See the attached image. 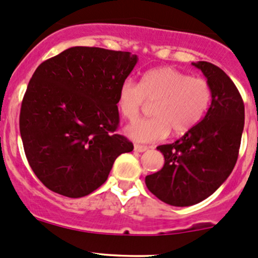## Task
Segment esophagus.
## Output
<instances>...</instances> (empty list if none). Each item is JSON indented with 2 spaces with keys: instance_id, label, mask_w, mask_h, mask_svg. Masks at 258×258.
Listing matches in <instances>:
<instances>
[{
  "instance_id": "esophagus-1",
  "label": "esophagus",
  "mask_w": 258,
  "mask_h": 258,
  "mask_svg": "<svg viewBox=\"0 0 258 258\" xmlns=\"http://www.w3.org/2000/svg\"><path fill=\"white\" fill-rule=\"evenodd\" d=\"M135 151L138 152V153H143V152L148 151V147L141 146V144H135Z\"/></svg>"
}]
</instances>
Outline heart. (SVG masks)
Returning a JSON list of instances; mask_svg holds the SVG:
<instances>
[{
	"label": "heart",
	"instance_id": "1",
	"mask_svg": "<svg viewBox=\"0 0 258 258\" xmlns=\"http://www.w3.org/2000/svg\"><path fill=\"white\" fill-rule=\"evenodd\" d=\"M212 89L203 78L191 77L174 67L148 71L141 84L124 79L118 87V111L128 121L141 116L146 103H155L151 120L126 127L124 132L138 142H155L170 134L180 136L196 127L207 112Z\"/></svg>",
	"mask_w": 258,
	"mask_h": 258
}]
</instances>
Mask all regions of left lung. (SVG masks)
I'll return each mask as SVG.
<instances>
[{
    "mask_svg": "<svg viewBox=\"0 0 258 258\" xmlns=\"http://www.w3.org/2000/svg\"><path fill=\"white\" fill-rule=\"evenodd\" d=\"M212 89L207 114L171 144H163V169L146 176L149 191L175 207H187L211 196L233 171L245 123L241 95L226 73L206 61L192 62Z\"/></svg>",
    "mask_w": 258,
    "mask_h": 258,
    "instance_id": "left-lung-1",
    "label": "left lung"
}]
</instances>
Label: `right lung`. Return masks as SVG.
Returning <instances> with one entry per match:
<instances>
[{"mask_svg": "<svg viewBox=\"0 0 258 258\" xmlns=\"http://www.w3.org/2000/svg\"><path fill=\"white\" fill-rule=\"evenodd\" d=\"M127 51L75 46L44 61L23 101L19 130L28 163L51 191L78 198L105 182L134 144L115 134L118 87L137 63Z\"/></svg>", "mask_w": 258, "mask_h": 258, "instance_id": "add662e5", "label": "right lung"}]
</instances>
